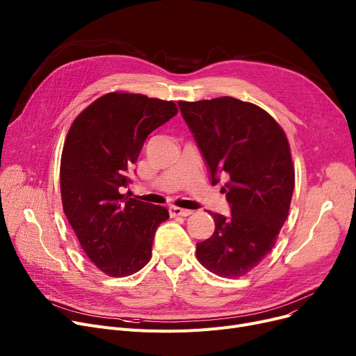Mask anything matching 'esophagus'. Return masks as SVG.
Masks as SVG:
<instances>
[{
	"mask_svg": "<svg viewBox=\"0 0 356 356\" xmlns=\"http://www.w3.org/2000/svg\"><path fill=\"white\" fill-rule=\"evenodd\" d=\"M168 212H170V216H189L193 213L191 209H181L177 207H170L168 208Z\"/></svg>",
	"mask_w": 356,
	"mask_h": 356,
	"instance_id": "obj_1",
	"label": "esophagus"
}]
</instances>
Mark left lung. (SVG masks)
Wrapping results in <instances>:
<instances>
[{
    "label": "left lung",
    "mask_w": 356,
    "mask_h": 356,
    "mask_svg": "<svg viewBox=\"0 0 356 356\" xmlns=\"http://www.w3.org/2000/svg\"><path fill=\"white\" fill-rule=\"evenodd\" d=\"M208 165L212 184L227 180L231 215L211 213L215 232L196 244L200 264L220 277H241L275 245L294 189L283 128L259 106L231 97L179 102Z\"/></svg>",
    "instance_id": "1"
}]
</instances>
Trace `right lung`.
<instances>
[{
    "label": "right lung",
    "mask_w": 356,
    "mask_h": 356,
    "mask_svg": "<svg viewBox=\"0 0 356 356\" xmlns=\"http://www.w3.org/2000/svg\"><path fill=\"white\" fill-rule=\"evenodd\" d=\"M177 114L173 101L111 92L73 121L60 161L65 215L88 258L109 277L140 271L152 258L168 211L122 193L148 134Z\"/></svg>",
    "instance_id": "1"
}]
</instances>
